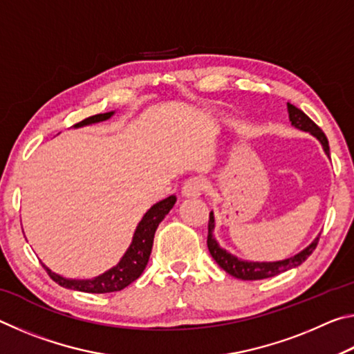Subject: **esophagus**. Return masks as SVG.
<instances>
[{
    "label": "esophagus",
    "mask_w": 354,
    "mask_h": 354,
    "mask_svg": "<svg viewBox=\"0 0 354 354\" xmlns=\"http://www.w3.org/2000/svg\"><path fill=\"white\" fill-rule=\"evenodd\" d=\"M206 189V181L203 178L194 176L189 178L187 181L184 183L183 187V195L184 196H200Z\"/></svg>",
    "instance_id": "esophagus-1"
}]
</instances>
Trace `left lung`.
Instances as JSON below:
<instances>
[{"label": "left lung", "mask_w": 354, "mask_h": 354, "mask_svg": "<svg viewBox=\"0 0 354 354\" xmlns=\"http://www.w3.org/2000/svg\"><path fill=\"white\" fill-rule=\"evenodd\" d=\"M287 111H289V118L293 127L297 129L306 131V133H310L314 137L319 139L322 143L325 153L329 156V145H328V139L323 131L317 127V124L310 120L306 113H304L301 109H298L290 103H287ZM214 227H215V221H214V214H209V223H207V248L209 253L215 259V262L223 268L226 273H230L231 277H234L237 279H243V281H257V279H266V278H272L277 277L279 273H284L290 268H295L298 266L308 259V257L313 254V251L315 250L317 243H319V237H315V241L308 245L303 251H299L298 254L287 257V259L283 261H277V262H251V261H243L239 259V257L232 256L231 253H227L225 248H221L218 242L215 241L214 237Z\"/></svg>", "instance_id": "1"}]
</instances>
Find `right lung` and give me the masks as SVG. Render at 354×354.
<instances>
[{"mask_svg":"<svg viewBox=\"0 0 354 354\" xmlns=\"http://www.w3.org/2000/svg\"><path fill=\"white\" fill-rule=\"evenodd\" d=\"M113 112L98 113V115H92L82 120L80 123H76L75 128L104 122V120L111 118ZM175 203L176 196L171 195L169 198L156 203L154 206L149 207L148 212L140 220V223L137 225L133 242H131L127 253H124V256L120 259L115 267H112L111 270L100 274V277L92 279H67L61 277V274L53 273L46 266H44V268L55 283L65 287V289L87 293H111L123 290L124 287L134 283L143 273V270H145L149 254H151L154 232L158 230L160 221L165 218V215L170 212V209L175 206Z\"/></svg>","mask_w":354,"mask_h":354,"instance_id":"1","label":"right lung"}]
</instances>
